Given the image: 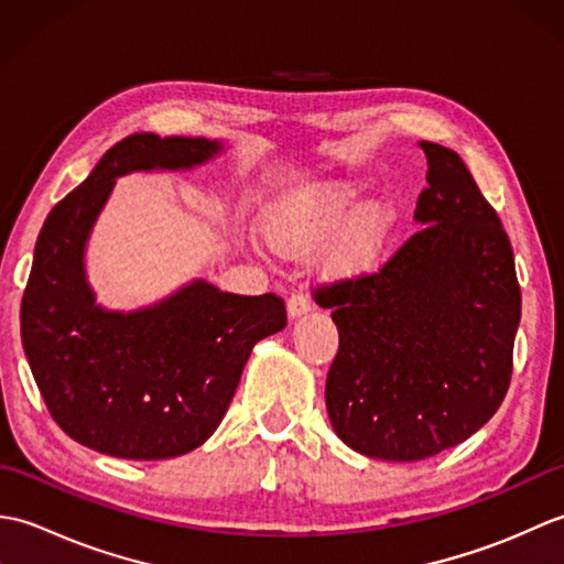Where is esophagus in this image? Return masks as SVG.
<instances>
[{
  "label": "esophagus",
  "instance_id": "obj_1",
  "mask_svg": "<svg viewBox=\"0 0 564 564\" xmlns=\"http://www.w3.org/2000/svg\"><path fill=\"white\" fill-rule=\"evenodd\" d=\"M285 310H289L291 319H301L303 315L310 313V297L305 293H293L285 303Z\"/></svg>",
  "mask_w": 564,
  "mask_h": 564
}]
</instances>
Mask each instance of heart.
Instances as JSON below:
<instances>
[{"label": "heart", "mask_w": 564, "mask_h": 564, "mask_svg": "<svg viewBox=\"0 0 564 564\" xmlns=\"http://www.w3.org/2000/svg\"><path fill=\"white\" fill-rule=\"evenodd\" d=\"M351 206L349 191L275 203L261 215V235L281 257H305L325 247L322 269L329 279H361L386 254L398 227V210L382 198L366 200L349 216Z\"/></svg>", "instance_id": "obj_1"}]
</instances>
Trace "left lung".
Returning <instances> with one entry per match:
<instances>
[{
	"mask_svg": "<svg viewBox=\"0 0 564 564\" xmlns=\"http://www.w3.org/2000/svg\"><path fill=\"white\" fill-rule=\"evenodd\" d=\"M426 154L422 227L386 267L319 293L339 351L325 400L356 453L412 463L458 446L499 410L521 319L513 251L473 174L436 142Z\"/></svg>",
	"mask_w": 564,
	"mask_h": 564,
	"instance_id": "obj_1",
	"label": "left lung"
}]
</instances>
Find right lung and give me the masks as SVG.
I'll use <instances>...</instances> for the list:
<instances>
[{
  "instance_id": "1",
  "label": "right lung",
  "mask_w": 564,
  "mask_h": 564,
  "mask_svg": "<svg viewBox=\"0 0 564 564\" xmlns=\"http://www.w3.org/2000/svg\"><path fill=\"white\" fill-rule=\"evenodd\" d=\"M227 140L135 133L47 215L21 301V344L53 419L69 438L126 460L176 458L220 426L254 344L285 327L273 293L232 295L194 279L162 301H97L87 247L116 182L133 172H194Z\"/></svg>"
}]
</instances>
